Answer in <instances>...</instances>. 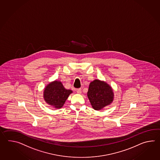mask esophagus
<instances>
[{"label":"esophagus","mask_w":160,"mask_h":160,"mask_svg":"<svg viewBox=\"0 0 160 160\" xmlns=\"http://www.w3.org/2000/svg\"><path fill=\"white\" fill-rule=\"evenodd\" d=\"M76 91H77L78 94H81V88H78V89H77V90H76Z\"/></svg>","instance_id":"obj_1"}]
</instances>
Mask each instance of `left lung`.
I'll list each match as a JSON object with an SVG mask.
<instances>
[{"label": "left lung", "instance_id": "left-lung-1", "mask_svg": "<svg viewBox=\"0 0 160 160\" xmlns=\"http://www.w3.org/2000/svg\"><path fill=\"white\" fill-rule=\"evenodd\" d=\"M87 95L92 108L95 110L110 105L114 96L112 88L106 82L99 79L91 82Z\"/></svg>", "mask_w": 160, "mask_h": 160}]
</instances>
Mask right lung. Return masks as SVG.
<instances>
[{"mask_svg": "<svg viewBox=\"0 0 160 160\" xmlns=\"http://www.w3.org/2000/svg\"><path fill=\"white\" fill-rule=\"evenodd\" d=\"M72 93V91L66 89L61 82L55 80L45 87L43 98L48 105L55 109H61Z\"/></svg>", "mask_w": 160, "mask_h": 160, "instance_id": "right-lung-1", "label": "right lung"}]
</instances>
